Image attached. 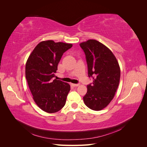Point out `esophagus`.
<instances>
[{
    "instance_id": "esophagus-1",
    "label": "esophagus",
    "mask_w": 147,
    "mask_h": 147,
    "mask_svg": "<svg viewBox=\"0 0 147 147\" xmlns=\"http://www.w3.org/2000/svg\"><path fill=\"white\" fill-rule=\"evenodd\" d=\"M72 84V86H78L79 85H80V84L79 83H77V84H74V83H73V84Z\"/></svg>"
}]
</instances>
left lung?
<instances>
[{
  "label": "left lung",
  "instance_id": "8db88e82",
  "mask_svg": "<svg viewBox=\"0 0 147 147\" xmlns=\"http://www.w3.org/2000/svg\"><path fill=\"white\" fill-rule=\"evenodd\" d=\"M80 45L86 56L88 77L93 79V82L87 85L83 100L88 108L99 111L109 104L117 90L119 64L113 53L96 40H88Z\"/></svg>",
  "mask_w": 147,
  "mask_h": 147
}]
</instances>
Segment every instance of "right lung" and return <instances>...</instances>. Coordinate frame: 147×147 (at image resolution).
Returning a JSON list of instances; mask_svg holds the SVG:
<instances>
[{
	"label": "right lung",
	"instance_id": "right-lung-1",
	"mask_svg": "<svg viewBox=\"0 0 147 147\" xmlns=\"http://www.w3.org/2000/svg\"><path fill=\"white\" fill-rule=\"evenodd\" d=\"M72 44L53 40L39 43L31 53L26 64V78L36 104L47 113H55L65 104L70 86L52 78L61 57Z\"/></svg>",
	"mask_w": 147,
	"mask_h": 147
}]
</instances>
